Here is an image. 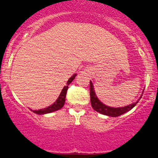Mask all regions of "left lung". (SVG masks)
<instances>
[{
  "label": "left lung",
  "mask_w": 158,
  "mask_h": 158,
  "mask_svg": "<svg viewBox=\"0 0 158 158\" xmlns=\"http://www.w3.org/2000/svg\"><path fill=\"white\" fill-rule=\"evenodd\" d=\"M142 97V96H141ZM140 97V98H141ZM90 100H91V104L92 107H93V109L95 111H96L97 112L100 113V114H103V115H108V116L111 117H117L119 116V115H123L124 113L127 112V111H131L137 104L139 100L134 104H131L130 105L125 106V107H108V106L104 104L102 102H100L99 100V99L97 98L96 96V93L94 91V87H93V85L92 83V81H90Z\"/></svg>",
  "instance_id": "obj_1"
}]
</instances>
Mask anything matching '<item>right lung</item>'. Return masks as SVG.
<instances>
[{
	"label": "right lung",
	"instance_id": "right-lung-1",
	"mask_svg": "<svg viewBox=\"0 0 158 158\" xmlns=\"http://www.w3.org/2000/svg\"><path fill=\"white\" fill-rule=\"evenodd\" d=\"M76 76L77 74H73L70 78H69V80H68V81H67V85L63 88V89H62L61 93H60L59 96H58V98L57 99L56 101L54 102L52 105L49 106V107H46V108H43V109L35 110V111L34 110H31V111L34 113H35V114H38V115H43V114H47V113H51L53 112V111H58V110L61 109V108L64 106V104H65V96H66L68 85L73 81V80L74 79Z\"/></svg>",
	"mask_w": 158,
	"mask_h": 158
}]
</instances>
